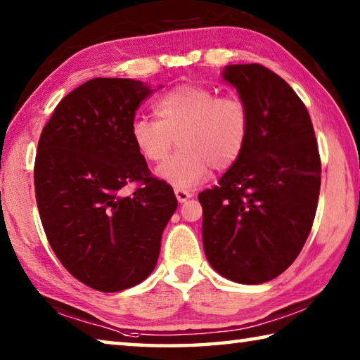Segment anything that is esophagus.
I'll return each mask as SVG.
<instances>
[{"label": "esophagus", "instance_id": "1", "mask_svg": "<svg viewBox=\"0 0 360 360\" xmlns=\"http://www.w3.org/2000/svg\"><path fill=\"white\" fill-rule=\"evenodd\" d=\"M174 193H176V198H178L179 203H184L192 197L191 192L186 191V188H179V187H174Z\"/></svg>", "mask_w": 360, "mask_h": 360}]
</instances>
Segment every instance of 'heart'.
<instances>
[{
    "mask_svg": "<svg viewBox=\"0 0 360 360\" xmlns=\"http://www.w3.org/2000/svg\"><path fill=\"white\" fill-rule=\"evenodd\" d=\"M154 112L157 120L133 122V143L146 160L162 163L178 141L181 150L158 174L179 188L198 184L210 167L216 172L230 168L249 136L246 103L236 95H217L206 85H178L155 101Z\"/></svg>",
    "mask_w": 360,
    "mask_h": 360,
    "instance_id": "heart-1",
    "label": "heart"
}]
</instances>
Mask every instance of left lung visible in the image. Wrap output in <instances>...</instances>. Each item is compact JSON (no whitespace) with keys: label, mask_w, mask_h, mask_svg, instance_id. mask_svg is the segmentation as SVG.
Segmentation results:
<instances>
[{"label":"left lung","mask_w":360,"mask_h":360,"mask_svg":"<svg viewBox=\"0 0 360 360\" xmlns=\"http://www.w3.org/2000/svg\"><path fill=\"white\" fill-rule=\"evenodd\" d=\"M224 79L249 109L245 149L219 184L198 193L203 246L230 281L260 284L289 268L311 231L321 157L304 103L259 63L229 65Z\"/></svg>","instance_id":"1"}]
</instances>
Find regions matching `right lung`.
I'll list each match as a JSON object with an SVG mask.
<instances>
[{"instance_id": "add662e5", "label": "right lung", "mask_w": 360, "mask_h": 360, "mask_svg": "<svg viewBox=\"0 0 360 360\" xmlns=\"http://www.w3.org/2000/svg\"><path fill=\"white\" fill-rule=\"evenodd\" d=\"M150 94L133 79H90L58 103L39 136L34 192L47 241L95 290L144 281L178 208L172 186L152 176L131 138L136 109ZM129 184L136 188L127 195Z\"/></svg>"}]
</instances>
